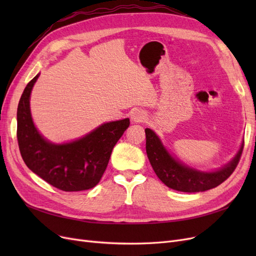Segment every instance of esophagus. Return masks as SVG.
Instances as JSON below:
<instances>
[{
  "label": "esophagus",
  "mask_w": 256,
  "mask_h": 256,
  "mask_svg": "<svg viewBox=\"0 0 256 256\" xmlns=\"http://www.w3.org/2000/svg\"><path fill=\"white\" fill-rule=\"evenodd\" d=\"M146 118V113L141 109H136L131 113V120L134 122H143Z\"/></svg>",
  "instance_id": "esophagus-1"
}]
</instances>
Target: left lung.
<instances>
[{"instance_id":"obj_1","label":"left lung","mask_w":256,"mask_h":256,"mask_svg":"<svg viewBox=\"0 0 256 256\" xmlns=\"http://www.w3.org/2000/svg\"><path fill=\"white\" fill-rule=\"evenodd\" d=\"M145 134L146 154L154 173L168 188L182 192H202L222 184L234 172L244 150L242 142L228 164L212 172H203L175 159L152 129L146 128Z\"/></svg>"}]
</instances>
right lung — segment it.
I'll list each match as a JSON object with an SVG mask.
<instances>
[{
	"mask_svg": "<svg viewBox=\"0 0 256 256\" xmlns=\"http://www.w3.org/2000/svg\"><path fill=\"white\" fill-rule=\"evenodd\" d=\"M38 74L22 92L17 110V138L26 166L60 190L72 192L94 188L109 164L115 144L129 127V118L104 122L84 136L56 144L34 125L30 97Z\"/></svg>",
	"mask_w": 256,
	"mask_h": 256,
	"instance_id": "add662e5",
	"label": "right lung"
}]
</instances>
